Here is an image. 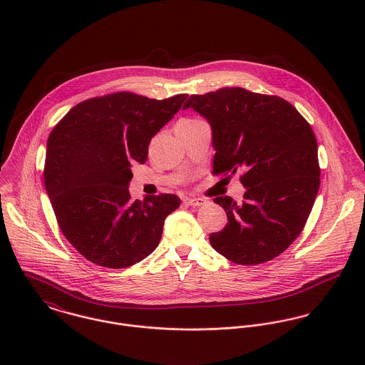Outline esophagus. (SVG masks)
<instances>
[{
	"instance_id": "esophagus-1",
	"label": "esophagus",
	"mask_w": 365,
	"mask_h": 365,
	"mask_svg": "<svg viewBox=\"0 0 365 365\" xmlns=\"http://www.w3.org/2000/svg\"><path fill=\"white\" fill-rule=\"evenodd\" d=\"M185 202L191 207H202L205 205L208 201L205 198H185Z\"/></svg>"
}]
</instances>
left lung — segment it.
Wrapping results in <instances>:
<instances>
[{"mask_svg":"<svg viewBox=\"0 0 365 365\" xmlns=\"http://www.w3.org/2000/svg\"><path fill=\"white\" fill-rule=\"evenodd\" d=\"M212 128L215 175L242 171V202L216 197L227 225L209 236L227 260L256 265L284 253L301 235L320 185L317 143L311 125L277 96L225 87L191 96Z\"/></svg>","mask_w":365,"mask_h":365,"instance_id":"obj_1","label":"left lung"}]
</instances>
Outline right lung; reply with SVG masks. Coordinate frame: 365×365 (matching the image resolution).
<instances>
[{"label": "right lung", "mask_w": 365, "mask_h": 365, "mask_svg": "<svg viewBox=\"0 0 365 365\" xmlns=\"http://www.w3.org/2000/svg\"><path fill=\"white\" fill-rule=\"evenodd\" d=\"M187 94L153 100L129 91L73 106L48 139L45 185L57 225L87 260L125 268L155 252L165 217L180 207L174 194L132 201V163L143 164L149 143L178 112Z\"/></svg>", "instance_id": "right-lung-1"}]
</instances>
